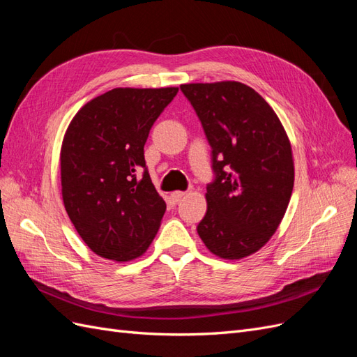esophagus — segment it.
<instances>
[{
	"label": "esophagus",
	"mask_w": 357,
	"mask_h": 357,
	"mask_svg": "<svg viewBox=\"0 0 357 357\" xmlns=\"http://www.w3.org/2000/svg\"><path fill=\"white\" fill-rule=\"evenodd\" d=\"M185 195H186V192H172L171 193V198H172V201H174V202H178Z\"/></svg>",
	"instance_id": "1"
}]
</instances>
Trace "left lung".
<instances>
[{"mask_svg":"<svg viewBox=\"0 0 357 357\" xmlns=\"http://www.w3.org/2000/svg\"><path fill=\"white\" fill-rule=\"evenodd\" d=\"M211 147L214 178L198 234L223 259L257 252L277 231L294 190L291 147L282 122L240 82L181 84Z\"/></svg>","mask_w":357,"mask_h":357,"instance_id":"obj_1","label":"left lung"}]
</instances>
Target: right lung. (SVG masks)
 Masks as SVG:
<instances>
[{"mask_svg": "<svg viewBox=\"0 0 357 357\" xmlns=\"http://www.w3.org/2000/svg\"><path fill=\"white\" fill-rule=\"evenodd\" d=\"M177 88H116L84 104L61 149L62 199L93 253L117 262L142 256L167 210L149 176L144 144Z\"/></svg>", "mask_w": 357, "mask_h": 357, "instance_id": "add662e5", "label": "right lung"}]
</instances>
